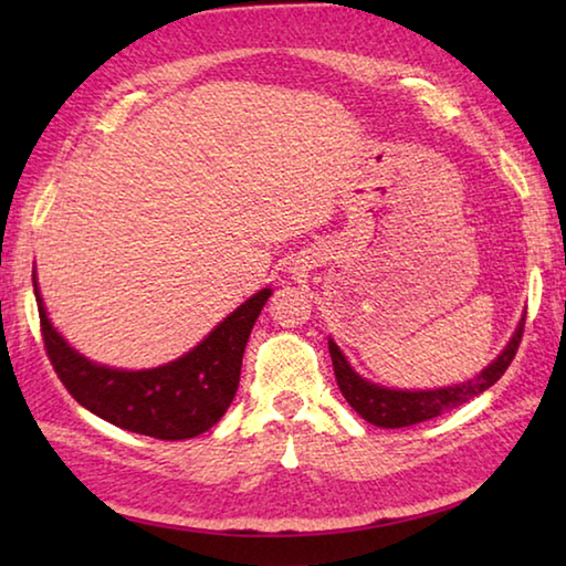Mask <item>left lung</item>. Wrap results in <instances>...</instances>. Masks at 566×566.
Segmentation results:
<instances>
[{
    "label": "left lung",
    "mask_w": 566,
    "mask_h": 566,
    "mask_svg": "<svg viewBox=\"0 0 566 566\" xmlns=\"http://www.w3.org/2000/svg\"><path fill=\"white\" fill-rule=\"evenodd\" d=\"M524 318L526 313L518 318L512 338H509V344L502 348V354H499L486 368H481V374L469 378V381L443 388H421V391H416V388L413 391L411 388H388L368 381V378L360 376L358 370L348 364V358L344 356V350L338 348L336 340L328 338V350L333 370H336L338 388L350 403V409H354L360 419H366L374 426H381V429H403V426L437 419L443 411L457 409V406L471 401L474 396L484 394L486 388H492L499 378L504 376V370L516 356L518 340H522Z\"/></svg>",
    "instance_id": "1"
}]
</instances>
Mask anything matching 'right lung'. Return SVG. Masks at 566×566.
<instances>
[{
	"mask_svg": "<svg viewBox=\"0 0 566 566\" xmlns=\"http://www.w3.org/2000/svg\"><path fill=\"white\" fill-rule=\"evenodd\" d=\"M32 283L44 348L74 401L119 429L163 441L200 437L228 411L240 384L248 336L273 293L263 289L250 295L180 358L155 368L127 370L97 364L70 346L52 326L36 271H32Z\"/></svg>",
	"mask_w": 566,
	"mask_h": 566,
	"instance_id": "add662e5",
	"label": "right lung"
}]
</instances>
